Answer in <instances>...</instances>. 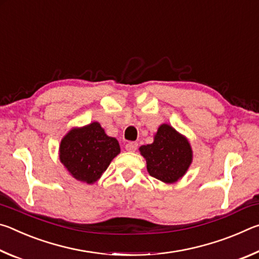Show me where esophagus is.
<instances>
[{
    "mask_svg": "<svg viewBox=\"0 0 259 259\" xmlns=\"http://www.w3.org/2000/svg\"><path fill=\"white\" fill-rule=\"evenodd\" d=\"M137 147H138V143L130 142V143H128L125 145V150L128 151V152H135L136 150H137Z\"/></svg>",
    "mask_w": 259,
    "mask_h": 259,
    "instance_id": "34e87169",
    "label": "esophagus"
}]
</instances>
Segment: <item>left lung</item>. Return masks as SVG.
<instances>
[{"label":"left lung","instance_id":"1","mask_svg":"<svg viewBox=\"0 0 259 259\" xmlns=\"http://www.w3.org/2000/svg\"><path fill=\"white\" fill-rule=\"evenodd\" d=\"M139 152L146 160L148 174L165 184L181 181L193 161L188 139L168 123L161 124L153 143L140 146Z\"/></svg>","mask_w":259,"mask_h":259}]
</instances>
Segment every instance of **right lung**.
I'll return each instance as SVG.
<instances>
[{
	"label": "right lung",
	"instance_id": "1",
	"mask_svg": "<svg viewBox=\"0 0 259 259\" xmlns=\"http://www.w3.org/2000/svg\"><path fill=\"white\" fill-rule=\"evenodd\" d=\"M121 148L116 138L109 137L99 122L74 126L59 145V160L73 178L95 184L106 171Z\"/></svg>",
	"mask_w": 259,
	"mask_h": 259
}]
</instances>
